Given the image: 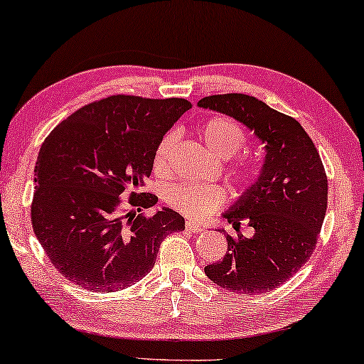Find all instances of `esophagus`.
I'll use <instances>...</instances> for the list:
<instances>
[{
	"mask_svg": "<svg viewBox=\"0 0 364 364\" xmlns=\"http://www.w3.org/2000/svg\"><path fill=\"white\" fill-rule=\"evenodd\" d=\"M186 227H187V230H191V232H193V233H200V232H203V227L200 225V223L193 222V220H188Z\"/></svg>",
	"mask_w": 364,
	"mask_h": 364,
	"instance_id": "esophagus-1",
	"label": "esophagus"
}]
</instances>
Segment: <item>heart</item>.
<instances>
[{"label":"heart","instance_id":"obj_1","mask_svg":"<svg viewBox=\"0 0 364 364\" xmlns=\"http://www.w3.org/2000/svg\"><path fill=\"white\" fill-rule=\"evenodd\" d=\"M202 137L207 147L220 159H230L245 146L247 136L235 121L228 117H212L203 124ZM177 144V134L168 132L161 139L154 154V171L166 173L171 154ZM230 173L240 182H253L258 177V167L253 162H242L232 167ZM167 200L176 210L188 217H207L225 200V188L215 183L181 182L167 193Z\"/></svg>","mask_w":364,"mask_h":364}]
</instances>
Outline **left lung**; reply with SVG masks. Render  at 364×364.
I'll return each instance as SVG.
<instances>
[{
    "label": "left lung",
    "mask_w": 364,
    "mask_h": 364,
    "mask_svg": "<svg viewBox=\"0 0 364 364\" xmlns=\"http://www.w3.org/2000/svg\"><path fill=\"white\" fill-rule=\"evenodd\" d=\"M198 106L227 114L265 144L257 182L223 213L235 230L242 222L255 233H227V253L205 267L218 287L258 295L295 275L316 247L328 205L325 167L310 136L295 119L247 94H217ZM225 232V230H222Z\"/></svg>",
    "instance_id": "1"
}]
</instances>
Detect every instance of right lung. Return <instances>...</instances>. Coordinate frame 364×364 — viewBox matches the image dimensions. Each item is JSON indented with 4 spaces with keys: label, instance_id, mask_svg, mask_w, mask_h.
Listing matches in <instances>:
<instances>
[{
    "label": "right lung",
    "instance_id": "right-lung-1",
    "mask_svg": "<svg viewBox=\"0 0 364 364\" xmlns=\"http://www.w3.org/2000/svg\"><path fill=\"white\" fill-rule=\"evenodd\" d=\"M191 107L181 97L117 94L71 114L43 142L31 223L69 282L99 293L124 290L152 270L164 238L186 228L172 208L137 212L157 203L141 187L161 139ZM126 190L132 211L120 208L118 197Z\"/></svg>",
    "mask_w": 364,
    "mask_h": 364
}]
</instances>
